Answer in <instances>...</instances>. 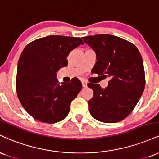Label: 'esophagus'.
Listing matches in <instances>:
<instances>
[{
	"label": "esophagus",
	"mask_w": 159,
	"mask_h": 159,
	"mask_svg": "<svg viewBox=\"0 0 159 159\" xmlns=\"http://www.w3.org/2000/svg\"><path fill=\"white\" fill-rule=\"evenodd\" d=\"M82 87H87V82L85 81H82Z\"/></svg>",
	"instance_id": "1"
}]
</instances>
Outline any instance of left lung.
<instances>
[{
	"label": "left lung",
	"mask_w": 159,
	"mask_h": 159,
	"mask_svg": "<svg viewBox=\"0 0 159 159\" xmlns=\"http://www.w3.org/2000/svg\"><path fill=\"white\" fill-rule=\"evenodd\" d=\"M83 40L96 53L93 72L111 78L106 88L88 84L94 93L88 102L90 114L103 123L122 121L132 113L145 87L139 51L130 42L110 34L84 36Z\"/></svg>",
	"instance_id": "obj_1"
}]
</instances>
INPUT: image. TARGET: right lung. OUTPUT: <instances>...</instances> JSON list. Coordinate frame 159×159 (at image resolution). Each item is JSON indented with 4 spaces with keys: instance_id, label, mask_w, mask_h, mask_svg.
I'll list each match as a JSON object with an SVG mask.
<instances>
[{
    "instance_id": "1",
    "label": "right lung",
    "mask_w": 159,
    "mask_h": 159,
    "mask_svg": "<svg viewBox=\"0 0 159 159\" xmlns=\"http://www.w3.org/2000/svg\"><path fill=\"white\" fill-rule=\"evenodd\" d=\"M84 43L79 37L48 36L24 48L16 75V92L25 111L34 119L55 123L67 116L72 100L82 88L77 78L57 84L56 72L68 65L69 52Z\"/></svg>"
}]
</instances>
